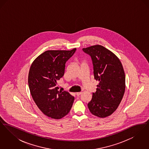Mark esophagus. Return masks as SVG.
<instances>
[{"instance_id": "obj_1", "label": "esophagus", "mask_w": 149, "mask_h": 149, "mask_svg": "<svg viewBox=\"0 0 149 149\" xmlns=\"http://www.w3.org/2000/svg\"><path fill=\"white\" fill-rule=\"evenodd\" d=\"M81 94V92H77L76 93V95H77V96H79Z\"/></svg>"}]
</instances>
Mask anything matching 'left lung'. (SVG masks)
I'll return each instance as SVG.
<instances>
[{
	"label": "left lung",
	"instance_id": "left-lung-1",
	"mask_svg": "<svg viewBox=\"0 0 149 149\" xmlns=\"http://www.w3.org/2000/svg\"><path fill=\"white\" fill-rule=\"evenodd\" d=\"M92 60L94 79L99 81L88 108L93 115L104 118L117 109L125 91V74L120 59L101 45L83 49Z\"/></svg>",
	"mask_w": 149,
	"mask_h": 149
}]
</instances>
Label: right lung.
<instances>
[{
	"label": "right lung",
	"mask_w": 149,
	"mask_h": 149,
	"mask_svg": "<svg viewBox=\"0 0 149 149\" xmlns=\"http://www.w3.org/2000/svg\"><path fill=\"white\" fill-rule=\"evenodd\" d=\"M76 50L46 51L31 66L28 82L31 95L43 113L52 118L64 117L72 106L74 97L68 92L59 91L57 84L64 76L66 61Z\"/></svg>",
	"instance_id": "1"
}]
</instances>
